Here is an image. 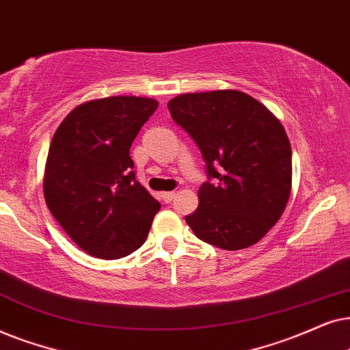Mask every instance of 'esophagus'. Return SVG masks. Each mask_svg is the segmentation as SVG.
<instances>
[{
    "label": "esophagus",
    "instance_id": "obj_1",
    "mask_svg": "<svg viewBox=\"0 0 350 350\" xmlns=\"http://www.w3.org/2000/svg\"><path fill=\"white\" fill-rule=\"evenodd\" d=\"M176 197V192H163L161 193V198H163V202L165 203H170V202H172V198Z\"/></svg>",
    "mask_w": 350,
    "mask_h": 350
}]
</instances>
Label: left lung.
Returning <instances> with one entry per match:
<instances>
[{
    "instance_id": "8db88e82",
    "label": "left lung",
    "mask_w": 350,
    "mask_h": 350,
    "mask_svg": "<svg viewBox=\"0 0 350 350\" xmlns=\"http://www.w3.org/2000/svg\"><path fill=\"white\" fill-rule=\"evenodd\" d=\"M189 133L213 179L198 190L185 221L200 240L237 251L275 226L291 193V146L275 115L235 90L187 92L167 102Z\"/></svg>"
}]
</instances>
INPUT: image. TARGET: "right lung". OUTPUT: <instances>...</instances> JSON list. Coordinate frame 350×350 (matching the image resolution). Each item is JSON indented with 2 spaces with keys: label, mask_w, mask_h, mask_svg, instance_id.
Here are the masks:
<instances>
[{
  "label": "right lung",
  "mask_w": 350,
  "mask_h": 350,
  "mask_svg": "<svg viewBox=\"0 0 350 350\" xmlns=\"http://www.w3.org/2000/svg\"><path fill=\"white\" fill-rule=\"evenodd\" d=\"M148 97L83 102L54 133L43 190L51 214L90 256L120 259L141 248L161 204L136 180L129 148L157 110Z\"/></svg>",
  "instance_id": "right-lung-1"
}]
</instances>
